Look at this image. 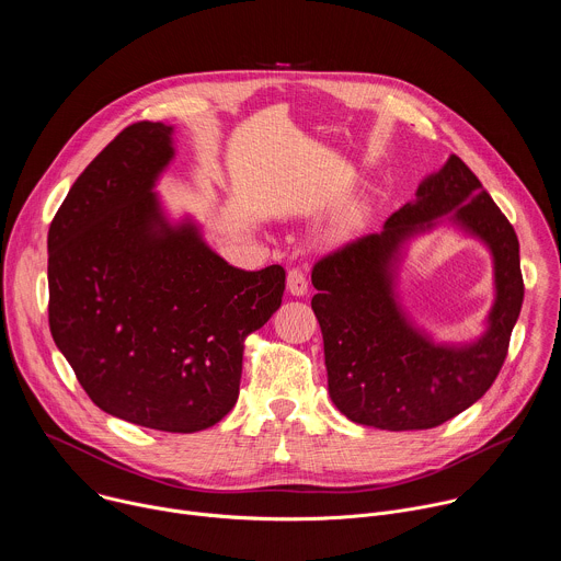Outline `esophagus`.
<instances>
[{"mask_svg":"<svg viewBox=\"0 0 561 561\" xmlns=\"http://www.w3.org/2000/svg\"><path fill=\"white\" fill-rule=\"evenodd\" d=\"M286 288H288L290 295L304 297V295L308 293V279H306V275H304L301 271H297V268L288 271V275H286Z\"/></svg>","mask_w":561,"mask_h":561,"instance_id":"obj_1","label":"esophagus"}]
</instances>
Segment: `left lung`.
<instances>
[{"label":"left lung","instance_id":"left-lung-1","mask_svg":"<svg viewBox=\"0 0 561 561\" xmlns=\"http://www.w3.org/2000/svg\"><path fill=\"white\" fill-rule=\"evenodd\" d=\"M442 222L482 241L494 260L496 299L485 333L468 345L433 341L398 299L408 244ZM312 286L333 404L351 422L381 431L435 428L472 407L506 359L524 301L517 234L457 154L379 232L319 260Z\"/></svg>","mask_w":561,"mask_h":561}]
</instances>
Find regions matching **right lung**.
Here are the masks:
<instances>
[{
  "mask_svg": "<svg viewBox=\"0 0 561 561\" xmlns=\"http://www.w3.org/2000/svg\"><path fill=\"white\" fill-rule=\"evenodd\" d=\"M173 135L133 124L77 178L48 230V322L104 413L197 433L234 407L244 340L279 308L286 273L234 268L197 219H171L154 186Z\"/></svg>",
  "mask_w": 561,
  "mask_h": 561,
  "instance_id": "1",
  "label": "right lung"
}]
</instances>
